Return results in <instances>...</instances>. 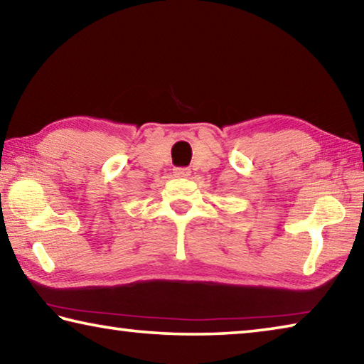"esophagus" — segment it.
I'll use <instances>...</instances> for the list:
<instances>
[{"mask_svg": "<svg viewBox=\"0 0 364 364\" xmlns=\"http://www.w3.org/2000/svg\"><path fill=\"white\" fill-rule=\"evenodd\" d=\"M173 173L178 178H186V176L191 175V171H189V168H175Z\"/></svg>", "mask_w": 364, "mask_h": 364, "instance_id": "obj_1", "label": "esophagus"}]
</instances>
